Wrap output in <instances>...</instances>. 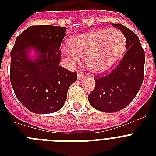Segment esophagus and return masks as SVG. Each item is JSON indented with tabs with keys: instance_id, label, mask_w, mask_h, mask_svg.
<instances>
[{
	"instance_id": "esophagus-1",
	"label": "esophagus",
	"mask_w": 156,
	"mask_h": 156,
	"mask_svg": "<svg viewBox=\"0 0 156 156\" xmlns=\"http://www.w3.org/2000/svg\"><path fill=\"white\" fill-rule=\"evenodd\" d=\"M78 80H81V79H83V78H85V76L83 75V74H82L81 73H78Z\"/></svg>"
}]
</instances>
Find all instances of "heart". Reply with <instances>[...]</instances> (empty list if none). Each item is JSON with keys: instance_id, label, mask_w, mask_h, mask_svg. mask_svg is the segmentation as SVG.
<instances>
[{"instance_id": "1", "label": "heart", "mask_w": 156, "mask_h": 156, "mask_svg": "<svg viewBox=\"0 0 156 156\" xmlns=\"http://www.w3.org/2000/svg\"><path fill=\"white\" fill-rule=\"evenodd\" d=\"M126 37L116 28L99 29L76 35L69 42L64 53L79 61L86 58L88 69L94 73H104L113 68L123 56Z\"/></svg>"}]
</instances>
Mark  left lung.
I'll list each match as a JSON object with an SVG mask.
<instances>
[{
  "label": "left lung",
  "instance_id": "obj_1",
  "mask_svg": "<svg viewBox=\"0 0 156 156\" xmlns=\"http://www.w3.org/2000/svg\"><path fill=\"white\" fill-rule=\"evenodd\" d=\"M123 33L127 52L114 70L96 78L95 89L88 95L91 106L104 112L125 108L135 98L143 82L145 54L138 35L121 24H112Z\"/></svg>",
  "mask_w": 156,
  "mask_h": 156
}]
</instances>
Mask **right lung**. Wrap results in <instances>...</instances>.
Instances as JSON below:
<instances>
[{
	"label": "right lung",
	"mask_w": 156,
	"mask_h": 156,
	"mask_svg": "<svg viewBox=\"0 0 156 156\" xmlns=\"http://www.w3.org/2000/svg\"><path fill=\"white\" fill-rule=\"evenodd\" d=\"M66 27L31 26L18 35L10 53L16 97L31 112L52 113L64 106L77 73L59 66Z\"/></svg>",
	"instance_id": "1"
}]
</instances>
